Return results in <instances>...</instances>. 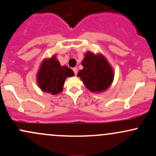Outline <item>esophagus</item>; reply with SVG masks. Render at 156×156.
Returning <instances> with one entry per match:
<instances>
[{
  "instance_id": "34e87169",
  "label": "esophagus",
  "mask_w": 156,
  "mask_h": 156,
  "mask_svg": "<svg viewBox=\"0 0 156 156\" xmlns=\"http://www.w3.org/2000/svg\"><path fill=\"white\" fill-rule=\"evenodd\" d=\"M73 72H74L75 75H77V73H78V68H76V67L73 68Z\"/></svg>"
}]
</instances>
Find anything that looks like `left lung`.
<instances>
[{"label": "left lung", "mask_w": 156, "mask_h": 156, "mask_svg": "<svg viewBox=\"0 0 156 156\" xmlns=\"http://www.w3.org/2000/svg\"><path fill=\"white\" fill-rule=\"evenodd\" d=\"M83 69L80 70L78 76L83 84L92 92L106 91L114 79V71L106 58L101 54L87 52L81 62Z\"/></svg>", "instance_id": "8db88e82"}]
</instances>
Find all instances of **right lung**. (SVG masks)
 Here are the masks:
<instances>
[{
  "mask_svg": "<svg viewBox=\"0 0 156 156\" xmlns=\"http://www.w3.org/2000/svg\"><path fill=\"white\" fill-rule=\"evenodd\" d=\"M74 75V73L66 66H61L56 55L42 61L37 73V83L44 92L57 95L62 92L66 78Z\"/></svg>",
  "mask_w": 156,
  "mask_h": 156,
  "instance_id": "add662e5",
  "label": "right lung"
}]
</instances>
